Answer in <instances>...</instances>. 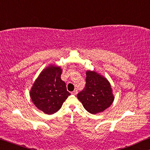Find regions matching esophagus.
<instances>
[{
	"label": "esophagus",
	"instance_id": "obj_1",
	"mask_svg": "<svg viewBox=\"0 0 150 150\" xmlns=\"http://www.w3.org/2000/svg\"><path fill=\"white\" fill-rule=\"evenodd\" d=\"M77 93H78V91H77V89H75L74 91H73L72 92H71V93L74 94V95H76Z\"/></svg>",
	"mask_w": 150,
	"mask_h": 150
}]
</instances>
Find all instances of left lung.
Listing matches in <instances>:
<instances>
[{
	"label": "left lung",
	"mask_w": 150,
	"mask_h": 150,
	"mask_svg": "<svg viewBox=\"0 0 150 150\" xmlns=\"http://www.w3.org/2000/svg\"><path fill=\"white\" fill-rule=\"evenodd\" d=\"M85 89L77 95L84 108L90 113L103 112L111 105L115 97L107 79L96 71H86Z\"/></svg>",
	"instance_id": "left-lung-1"
}]
</instances>
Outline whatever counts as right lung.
<instances>
[{"instance_id": "obj_1", "label": "right lung", "mask_w": 150, "mask_h": 150, "mask_svg": "<svg viewBox=\"0 0 150 150\" xmlns=\"http://www.w3.org/2000/svg\"><path fill=\"white\" fill-rule=\"evenodd\" d=\"M62 69L50 64L41 71L30 91L35 106L44 113L52 115L61 108L70 93L61 79Z\"/></svg>"}]
</instances>
